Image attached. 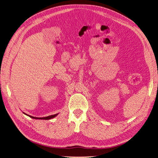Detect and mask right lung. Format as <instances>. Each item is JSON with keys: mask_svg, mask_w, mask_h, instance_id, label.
Returning a JSON list of instances; mask_svg holds the SVG:
<instances>
[{"mask_svg": "<svg viewBox=\"0 0 158 158\" xmlns=\"http://www.w3.org/2000/svg\"><path fill=\"white\" fill-rule=\"evenodd\" d=\"M23 114H25L26 115L28 116V117H31V118H34V119H40V120H50V119H52V118H53L56 117V116L58 114V113H57V114H52V115L48 116V117H40H40H32V116L29 115V114H26V113H23Z\"/></svg>", "mask_w": 158, "mask_h": 158, "instance_id": "add662e5", "label": "right lung"}]
</instances>
